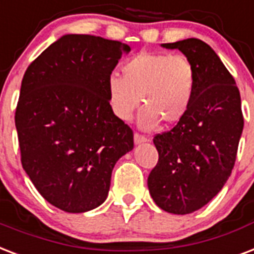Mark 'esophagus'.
I'll return each instance as SVG.
<instances>
[{"label": "esophagus", "instance_id": "obj_1", "mask_svg": "<svg viewBox=\"0 0 254 254\" xmlns=\"http://www.w3.org/2000/svg\"><path fill=\"white\" fill-rule=\"evenodd\" d=\"M133 141H135V144H140V143L148 141V137L144 136V135H140V133L135 132L133 133Z\"/></svg>", "mask_w": 254, "mask_h": 254}]
</instances>
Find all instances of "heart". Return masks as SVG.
I'll return each mask as SVG.
<instances>
[{
    "instance_id": "b5f03b06",
    "label": "heart",
    "mask_w": 254,
    "mask_h": 254,
    "mask_svg": "<svg viewBox=\"0 0 254 254\" xmlns=\"http://www.w3.org/2000/svg\"><path fill=\"white\" fill-rule=\"evenodd\" d=\"M197 86V70L184 54L141 52L123 64V76L113 72L107 80L109 103L121 121H129L137 107L143 128L159 122L171 126L190 113Z\"/></svg>"
}]
</instances>
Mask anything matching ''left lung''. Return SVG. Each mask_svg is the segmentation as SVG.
I'll use <instances>...</instances> for the list:
<instances>
[{
  "label": "left lung",
  "instance_id": "8db88e82",
  "mask_svg": "<svg viewBox=\"0 0 254 254\" xmlns=\"http://www.w3.org/2000/svg\"><path fill=\"white\" fill-rule=\"evenodd\" d=\"M162 46L178 49L193 62L197 86L186 118L154 136L159 160L148 190L163 211L187 215L211 201L231 176L244 128L241 98L209 45L188 38Z\"/></svg>",
  "mask_w": 254,
  "mask_h": 254
}]
</instances>
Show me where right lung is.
I'll use <instances>...</instances> for the list:
<instances>
[{
  "instance_id": "right-lung-1",
  "label": "right lung",
  "mask_w": 254,
  "mask_h": 254,
  "mask_svg": "<svg viewBox=\"0 0 254 254\" xmlns=\"http://www.w3.org/2000/svg\"><path fill=\"white\" fill-rule=\"evenodd\" d=\"M128 45L67 34L35 58L15 109L21 163L43 198L70 213L99 207L133 132L113 113L107 80Z\"/></svg>"
}]
</instances>
